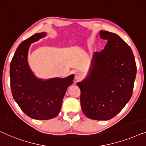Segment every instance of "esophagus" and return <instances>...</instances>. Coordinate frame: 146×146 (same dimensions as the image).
I'll return each mask as SVG.
<instances>
[{
  "instance_id": "obj_1",
  "label": "esophagus",
  "mask_w": 146,
  "mask_h": 146,
  "mask_svg": "<svg viewBox=\"0 0 146 146\" xmlns=\"http://www.w3.org/2000/svg\"><path fill=\"white\" fill-rule=\"evenodd\" d=\"M83 78V74L82 72H76L75 74V80H80L82 79V78Z\"/></svg>"
}]
</instances>
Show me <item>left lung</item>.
I'll return each instance as SVG.
<instances>
[{
	"mask_svg": "<svg viewBox=\"0 0 146 146\" xmlns=\"http://www.w3.org/2000/svg\"><path fill=\"white\" fill-rule=\"evenodd\" d=\"M100 37L107 43L95 52L90 76L77 85L84 115L91 119L107 120L129 101L137 68L132 49L119 35L101 30Z\"/></svg>",
	"mask_w": 146,
	"mask_h": 146,
	"instance_id": "obj_1",
	"label": "left lung"
}]
</instances>
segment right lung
I'll return each instance as SVG.
<instances>
[{
	"instance_id": "right-lung-1",
	"label": "right lung",
	"mask_w": 146,
	"mask_h": 146,
	"mask_svg": "<svg viewBox=\"0 0 146 146\" xmlns=\"http://www.w3.org/2000/svg\"><path fill=\"white\" fill-rule=\"evenodd\" d=\"M35 33L20 44L10 66V88L13 98L22 111L29 117L47 120L58 115L66 89L72 84L74 76L66 78L38 80L27 64L30 44L45 36Z\"/></svg>"
}]
</instances>
